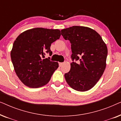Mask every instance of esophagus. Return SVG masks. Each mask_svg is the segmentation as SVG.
I'll return each instance as SVG.
<instances>
[{
	"label": "esophagus",
	"mask_w": 121,
	"mask_h": 121,
	"mask_svg": "<svg viewBox=\"0 0 121 121\" xmlns=\"http://www.w3.org/2000/svg\"><path fill=\"white\" fill-rule=\"evenodd\" d=\"M63 63H59V67H62V66L63 65Z\"/></svg>",
	"instance_id": "1"
}]
</instances>
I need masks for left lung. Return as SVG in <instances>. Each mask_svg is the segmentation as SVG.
<instances>
[{
    "instance_id": "obj_1",
    "label": "left lung",
    "mask_w": 121,
    "mask_h": 121,
    "mask_svg": "<svg viewBox=\"0 0 121 121\" xmlns=\"http://www.w3.org/2000/svg\"><path fill=\"white\" fill-rule=\"evenodd\" d=\"M61 34L71 43L73 60L70 70L64 74L68 84L78 91L90 90L101 77L106 67L107 48L101 36L94 30L74 26L63 29Z\"/></svg>"
}]
</instances>
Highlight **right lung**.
<instances>
[{
  "mask_svg": "<svg viewBox=\"0 0 121 121\" xmlns=\"http://www.w3.org/2000/svg\"><path fill=\"white\" fill-rule=\"evenodd\" d=\"M60 36L58 29L42 27L27 30L14 41L10 52L15 72L25 85L38 88L49 82L58 63L43 59L46 53L51 56V43Z\"/></svg>",
  "mask_w": 121,
  "mask_h": 121,
  "instance_id": "right-lung-1",
  "label": "right lung"
}]
</instances>
